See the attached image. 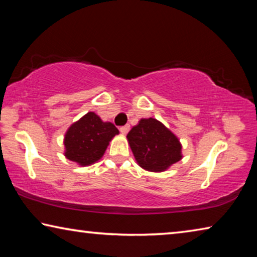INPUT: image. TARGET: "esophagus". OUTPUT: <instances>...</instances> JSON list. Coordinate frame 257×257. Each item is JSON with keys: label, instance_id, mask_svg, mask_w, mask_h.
<instances>
[{"label": "esophagus", "instance_id": "obj_1", "mask_svg": "<svg viewBox=\"0 0 257 257\" xmlns=\"http://www.w3.org/2000/svg\"><path fill=\"white\" fill-rule=\"evenodd\" d=\"M129 129H130V125L125 124V125H123V127H120V133L122 135H127L128 132H129Z\"/></svg>", "mask_w": 257, "mask_h": 257}]
</instances>
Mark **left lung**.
Listing matches in <instances>:
<instances>
[{
  "instance_id": "8db88e82",
  "label": "left lung",
  "mask_w": 257,
  "mask_h": 257,
  "mask_svg": "<svg viewBox=\"0 0 257 257\" xmlns=\"http://www.w3.org/2000/svg\"><path fill=\"white\" fill-rule=\"evenodd\" d=\"M127 139L135 160L146 171L163 172L182 159L179 138L154 118L141 119Z\"/></svg>"
}]
</instances>
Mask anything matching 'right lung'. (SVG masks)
Masks as SVG:
<instances>
[{"label":"right lung","mask_w":257,"mask_h":257,"mask_svg":"<svg viewBox=\"0 0 257 257\" xmlns=\"http://www.w3.org/2000/svg\"><path fill=\"white\" fill-rule=\"evenodd\" d=\"M115 135L114 124L104 122L95 112L86 113L64 135V156L80 167L92 165L102 159Z\"/></svg>","instance_id":"add662e5"}]
</instances>
